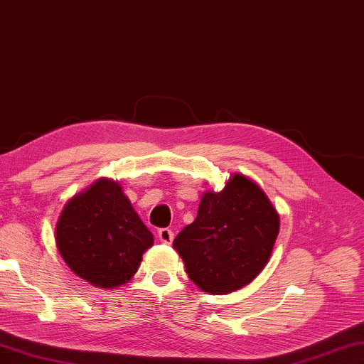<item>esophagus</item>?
<instances>
[{
  "label": "esophagus",
  "mask_w": 364,
  "mask_h": 364,
  "mask_svg": "<svg viewBox=\"0 0 364 364\" xmlns=\"http://www.w3.org/2000/svg\"><path fill=\"white\" fill-rule=\"evenodd\" d=\"M159 239L164 244H171V242H173V239H174L173 230H169V228L159 230Z\"/></svg>",
  "instance_id": "34e87169"
}]
</instances>
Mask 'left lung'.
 <instances>
[{"mask_svg": "<svg viewBox=\"0 0 364 364\" xmlns=\"http://www.w3.org/2000/svg\"><path fill=\"white\" fill-rule=\"evenodd\" d=\"M279 228V214L264 191L236 174L222 191L203 196L195 222L173 245L203 291L223 294L242 289L263 271Z\"/></svg>", "mask_w": 364, "mask_h": 364, "instance_id": "left-lung-1", "label": "left lung"}]
</instances>
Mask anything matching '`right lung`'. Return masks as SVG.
Here are the masks:
<instances>
[{"mask_svg": "<svg viewBox=\"0 0 364 364\" xmlns=\"http://www.w3.org/2000/svg\"><path fill=\"white\" fill-rule=\"evenodd\" d=\"M55 241L79 277L101 289H114L134 276L142 253L154 245V236L120 185L101 179L65 205Z\"/></svg>", "mask_w": 364, "mask_h": 364, "instance_id": "add662e5", "label": "right lung"}]
</instances>
